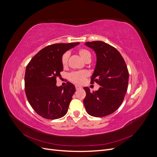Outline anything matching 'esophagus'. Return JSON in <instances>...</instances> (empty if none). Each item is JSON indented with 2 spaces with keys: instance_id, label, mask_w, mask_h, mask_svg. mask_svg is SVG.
Listing matches in <instances>:
<instances>
[{
  "instance_id": "1",
  "label": "esophagus",
  "mask_w": 157,
  "mask_h": 157,
  "mask_svg": "<svg viewBox=\"0 0 157 157\" xmlns=\"http://www.w3.org/2000/svg\"><path fill=\"white\" fill-rule=\"evenodd\" d=\"M75 88L76 90H80V89H82V87L78 86V85H75Z\"/></svg>"
}]
</instances>
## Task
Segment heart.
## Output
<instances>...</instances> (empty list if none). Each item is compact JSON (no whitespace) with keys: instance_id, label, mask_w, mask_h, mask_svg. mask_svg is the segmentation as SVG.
<instances>
[{"instance_id":"1","label":"heart","mask_w":157,"mask_h":157,"mask_svg":"<svg viewBox=\"0 0 157 157\" xmlns=\"http://www.w3.org/2000/svg\"><path fill=\"white\" fill-rule=\"evenodd\" d=\"M78 53L79 56L81 57V58L86 61L88 59H90L91 58V53L85 48H81L78 50ZM69 54L68 52H65L61 57V63L63 67H66L68 63ZM88 75V73L86 71H73L69 75V79L73 82L77 84H81L84 79L86 78Z\"/></svg>"}]
</instances>
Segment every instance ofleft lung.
Segmentation results:
<instances>
[{
	"mask_svg": "<svg viewBox=\"0 0 157 157\" xmlns=\"http://www.w3.org/2000/svg\"><path fill=\"white\" fill-rule=\"evenodd\" d=\"M97 56V63L91 77V83L100 87L90 92L84 87L86 95L84 105L90 115L105 117L121 106L127 91L129 73L124 58L115 47L103 41L86 42Z\"/></svg>",
	"mask_w": 157,
	"mask_h": 157,
	"instance_id": "1",
	"label": "left lung"
}]
</instances>
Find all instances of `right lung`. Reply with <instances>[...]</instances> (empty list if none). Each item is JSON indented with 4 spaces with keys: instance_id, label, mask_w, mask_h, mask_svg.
<instances>
[{
    "instance_id": "add662e5",
    "label": "right lung",
    "mask_w": 157,
    "mask_h": 157,
    "mask_svg": "<svg viewBox=\"0 0 157 157\" xmlns=\"http://www.w3.org/2000/svg\"><path fill=\"white\" fill-rule=\"evenodd\" d=\"M58 43L42 48L27 64L25 74V92L27 100L38 115L46 119H57L65 115L75 92V85L56 86V78L63 71L61 57L77 46Z\"/></svg>"
}]
</instances>
